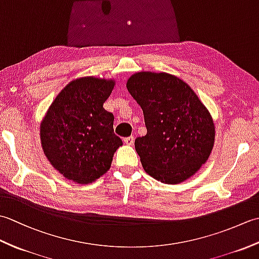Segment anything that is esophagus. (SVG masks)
<instances>
[{"instance_id": "1", "label": "esophagus", "mask_w": 259, "mask_h": 259, "mask_svg": "<svg viewBox=\"0 0 259 259\" xmlns=\"http://www.w3.org/2000/svg\"><path fill=\"white\" fill-rule=\"evenodd\" d=\"M124 144L128 145V146H133L134 142H135V138L134 137H128V138H124Z\"/></svg>"}]
</instances>
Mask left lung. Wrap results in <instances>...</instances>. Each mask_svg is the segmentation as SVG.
Segmentation results:
<instances>
[{
    "label": "left lung",
    "mask_w": 259,
    "mask_h": 259,
    "mask_svg": "<svg viewBox=\"0 0 259 259\" xmlns=\"http://www.w3.org/2000/svg\"><path fill=\"white\" fill-rule=\"evenodd\" d=\"M126 89L144 111L147 135L135 141L145 171L163 184L176 185L194 176L214 144V123L196 92L166 72L142 71Z\"/></svg>",
    "instance_id": "left-lung-1"
}]
</instances>
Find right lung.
Returning a JSON list of instances; mask_svg holds the SVG:
<instances>
[{
    "instance_id": "obj_1",
    "label": "right lung",
    "mask_w": 259,
    "mask_h": 259,
    "mask_svg": "<svg viewBox=\"0 0 259 259\" xmlns=\"http://www.w3.org/2000/svg\"><path fill=\"white\" fill-rule=\"evenodd\" d=\"M114 85V79H74L59 92L41 121L46 157L73 183L90 184L100 178L122 146L113 134V114L103 108Z\"/></svg>"
}]
</instances>
